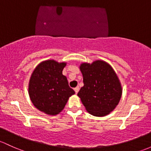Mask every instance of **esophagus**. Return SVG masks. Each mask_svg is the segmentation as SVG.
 Wrapping results in <instances>:
<instances>
[{
  "instance_id": "1",
  "label": "esophagus",
  "mask_w": 151,
  "mask_h": 151,
  "mask_svg": "<svg viewBox=\"0 0 151 151\" xmlns=\"http://www.w3.org/2000/svg\"><path fill=\"white\" fill-rule=\"evenodd\" d=\"M74 91H75L76 94H77V93H78V92H79V90H80V87H79V86L76 87V88H74Z\"/></svg>"
}]
</instances>
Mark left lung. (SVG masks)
<instances>
[{
  "label": "left lung",
  "instance_id": "left-lung-1",
  "mask_svg": "<svg viewBox=\"0 0 151 151\" xmlns=\"http://www.w3.org/2000/svg\"><path fill=\"white\" fill-rule=\"evenodd\" d=\"M84 86L78 96L90 114L103 116L111 112L122 97V87L111 66L103 61L81 64Z\"/></svg>",
  "mask_w": 151,
  "mask_h": 151
}]
</instances>
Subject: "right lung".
Masks as SVG:
<instances>
[{
  "label": "right lung",
  "mask_w": 151,
  "mask_h": 151,
  "mask_svg": "<svg viewBox=\"0 0 151 151\" xmlns=\"http://www.w3.org/2000/svg\"><path fill=\"white\" fill-rule=\"evenodd\" d=\"M66 63L47 60L35 68L29 84V95L33 105L40 111L56 115L64 108L75 92L69 86L62 71Z\"/></svg>",
  "instance_id": "add662e5"
}]
</instances>
